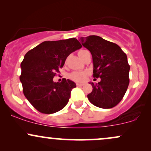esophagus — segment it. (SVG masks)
Returning a JSON list of instances; mask_svg holds the SVG:
<instances>
[{
	"label": "esophagus",
	"instance_id": "1",
	"mask_svg": "<svg viewBox=\"0 0 151 151\" xmlns=\"http://www.w3.org/2000/svg\"><path fill=\"white\" fill-rule=\"evenodd\" d=\"M83 85H84V84H82V83H77V86H79V87H81V86H82Z\"/></svg>",
	"mask_w": 151,
	"mask_h": 151
}]
</instances>
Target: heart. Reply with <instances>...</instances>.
<instances>
[{"instance_id": "heart-1", "label": "heart", "mask_w": 151, "mask_h": 151, "mask_svg": "<svg viewBox=\"0 0 151 151\" xmlns=\"http://www.w3.org/2000/svg\"><path fill=\"white\" fill-rule=\"evenodd\" d=\"M84 51V50H81L79 52H81ZM88 73L86 72H83V71H76V72H72L70 74V78L71 79H72L73 81H83L85 80L86 76H87Z\"/></svg>"}]
</instances>
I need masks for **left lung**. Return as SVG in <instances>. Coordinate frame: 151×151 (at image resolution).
Returning <instances> with one entry per match:
<instances>
[{
  "label": "left lung",
  "mask_w": 151,
  "mask_h": 151,
  "mask_svg": "<svg viewBox=\"0 0 151 151\" xmlns=\"http://www.w3.org/2000/svg\"><path fill=\"white\" fill-rule=\"evenodd\" d=\"M80 40L92 55L93 77L101 78L98 84L89 83L93 89L87 95L88 99L99 108H113L122 100L129 84L127 56L118 45L99 36L90 35Z\"/></svg>",
  "instance_id": "8db88e82"
}]
</instances>
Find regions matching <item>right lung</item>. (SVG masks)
Wrapping results in <instances>:
<instances>
[{"mask_svg": "<svg viewBox=\"0 0 151 151\" xmlns=\"http://www.w3.org/2000/svg\"><path fill=\"white\" fill-rule=\"evenodd\" d=\"M81 47L76 38H70L45 41L25 54L20 80L26 99L38 111L54 114L67 104L76 84L66 79L54 82L53 78L67 57Z\"/></svg>", "mask_w": 151, "mask_h": 151, "instance_id": "obj_1", "label": "right lung"}]
</instances>
